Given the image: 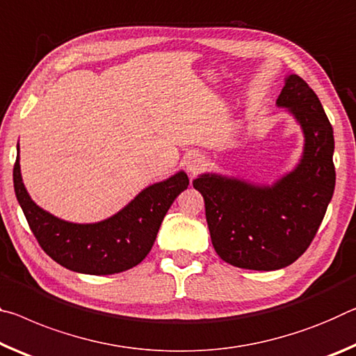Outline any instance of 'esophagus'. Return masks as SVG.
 Instances as JSON below:
<instances>
[{"mask_svg": "<svg viewBox=\"0 0 356 356\" xmlns=\"http://www.w3.org/2000/svg\"><path fill=\"white\" fill-rule=\"evenodd\" d=\"M205 164H207L205 157H203L199 153H191L188 157H186V161H184L186 170H188L192 175L197 173V172H200L202 168L205 167Z\"/></svg>", "mask_w": 356, "mask_h": 356, "instance_id": "1", "label": "esophagus"}]
</instances>
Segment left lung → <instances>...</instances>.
<instances>
[{
	"mask_svg": "<svg viewBox=\"0 0 356 356\" xmlns=\"http://www.w3.org/2000/svg\"><path fill=\"white\" fill-rule=\"evenodd\" d=\"M276 106L302 132L298 164L271 184L207 172L192 184L205 200L213 246L244 270H281L309 248L334 192V137L316 92L296 74L284 79Z\"/></svg>",
	"mask_w": 356,
	"mask_h": 356,
	"instance_id": "8db88e82",
	"label": "left lung"
}]
</instances>
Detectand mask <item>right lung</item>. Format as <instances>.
<instances>
[{
	"label": "right lung",
	"mask_w": 356,
	"mask_h": 356,
	"mask_svg": "<svg viewBox=\"0 0 356 356\" xmlns=\"http://www.w3.org/2000/svg\"><path fill=\"white\" fill-rule=\"evenodd\" d=\"M188 186V175L178 170L167 179L147 186L107 219L69 222L45 211L28 194L17 143L14 189L30 229L49 257L81 275H115L138 265L153 248L168 208Z\"/></svg>",
	"instance_id": "1"
}]
</instances>
